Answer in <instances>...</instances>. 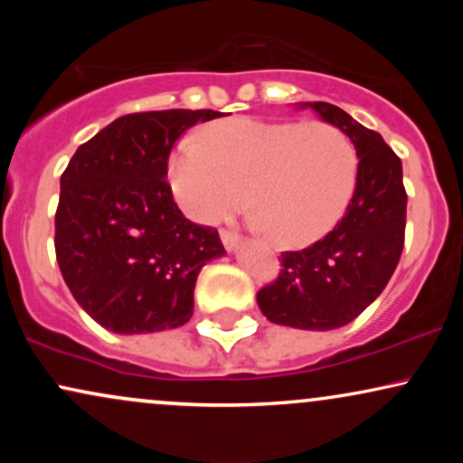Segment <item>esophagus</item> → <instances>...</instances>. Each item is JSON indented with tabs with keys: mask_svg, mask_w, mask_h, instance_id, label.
<instances>
[{
	"mask_svg": "<svg viewBox=\"0 0 463 463\" xmlns=\"http://www.w3.org/2000/svg\"><path fill=\"white\" fill-rule=\"evenodd\" d=\"M220 239H222V243H224V248L228 250V252H232V250L239 246V235H237V232H232V231H220Z\"/></svg>",
	"mask_w": 463,
	"mask_h": 463,
	"instance_id": "obj_1",
	"label": "esophagus"
}]
</instances>
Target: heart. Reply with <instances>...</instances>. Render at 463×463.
<instances>
[{
  "instance_id": "b5f03b06",
  "label": "heart",
  "mask_w": 463,
  "mask_h": 463,
  "mask_svg": "<svg viewBox=\"0 0 463 463\" xmlns=\"http://www.w3.org/2000/svg\"><path fill=\"white\" fill-rule=\"evenodd\" d=\"M359 156L353 141L326 121L211 124L174 147L167 178L191 220L213 224L246 202L276 243L302 248L342 220L354 194Z\"/></svg>"
}]
</instances>
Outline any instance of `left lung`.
<instances>
[{
	"label": "left lung",
	"instance_id": "obj_1",
	"mask_svg": "<svg viewBox=\"0 0 463 463\" xmlns=\"http://www.w3.org/2000/svg\"><path fill=\"white\" fill-rule=\"evenodd\" d=\"M353 141L359 156L354 194L326 237L280 254V274L257 294L269 322L305 331L346 326L379 298L405 246L402 163L379 132L328 102H300Z\"/></svg>",
	"mask_w": 463,
	"mask_h": 463
}]
</instances>
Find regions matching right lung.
Returning a JSON list of instances; mask_svg holds the SVG:
<instances>
[{
	"label": "right lung",
	"mask_w": 463,
	"mask_h": 463,
	"mask_svg": "<svg viewBox=\"0 0 463 463\" xmlns=\"http://www.w3.org/2000/svg\"><path fill=\"white\" fill-rule=\"evenodd\" d=\"M215 110H150L115 119L78 147L61 176L56 259L89 316L113 333H156L194 316V287L224 257L215 228L180 213L167 178L174 143Z\"/></svg>",
	"instance_id": "obj_1"
}]
</instances>
